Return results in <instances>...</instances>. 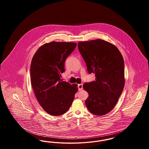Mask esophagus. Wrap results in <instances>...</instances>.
Returning a JSON list of instances; mask_svg holds the SVG:
<instances>
[{
  "mask_svg": "<svg viewBox=\"0 0 149 149\" xmlns=\"http://www.w3.org/2000/svg\"><path fill=\"white\" fill-rule=\"evenodd\" d=\"M78 89L79 91H81L83 89V84H80L78 85Z\"/></svg>",
  "mask_w": 149,
  "mask_h": 149,
  "instance_id": "obj_1",
  "label": "esophagus"
}]
</instances>
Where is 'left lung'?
I'll return each instance as SVG.
<instances>
[{
	"mask_svg": "<svg viewBox=\"0 0 149 149\" xmlns=\"http://www.w3.org/2000/svg\"><path fill=\"white\" fill-rule=\"evenodd\" d=\"M78 49L89 74L95 80L85 83L89 97L85 103L89 111L103 116L116 106L125 85V64L118 49L111 43L98 39L78 42Z\"/></svg>",
	"mask_w": 149,
	"mask_h": 149,
	"instance_id": "left-lung-1",
	"label": "left lung"
}]
</instances>
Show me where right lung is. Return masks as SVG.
Listing matches in <instances>:
<instances>
[{"label": "right lung", "mask_w": 149, "mask_h": 149, "mask_svg": "<svg viewBox=\"0 0 149 149\" xmlns=\"http://www.w3.org/2000/svg\"><path fill=\"white\" fill-rule=\"evenodd\" d=\"M77 46L74 42L53 41L36 52L31 64V80L36 98L47 113L57 116L68 111L78 92L77 84L61 79L64 64Z\"/></svg>", "instance_id": "1"}]
</instances>
